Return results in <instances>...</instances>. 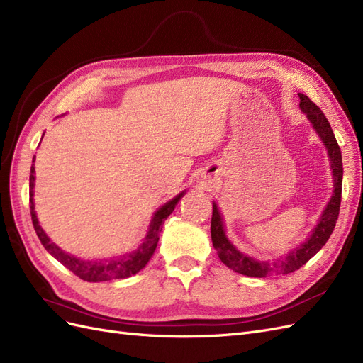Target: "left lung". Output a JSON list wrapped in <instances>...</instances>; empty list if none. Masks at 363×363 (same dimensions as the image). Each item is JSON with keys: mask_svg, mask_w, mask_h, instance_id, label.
<instances>
[{"mask_svg": "<svg viewBox=\"0 0 363 363\" xmlns=\"http://www.w3.org/2000/svg\"><path fill=\"white\" fill-rule=\"evenodd\" d=\"M300 96V107L306 113L307 119L311 121L318 136L321 138L323 144L327 148L328 157L332 163V172H333V186L335 191L330 201H328L325 211L320 223L315 227L311 238H307L304 244L294 248L288 252L284 257H280L277 262H263L256 260L242 252L238 251L235 245L230 242L224 232V224L221 213L218 211V206L213 203V212H212V224H211V233H212V244L218 252V257L221 259L224 265L235 272L242 274L248 277H269V276H280V274H289L296 269H300L304 263L309 262L318 251H320L325 242L330 238L332 232L335 230L337 216H339V206H340V194H342V156H340V148L333 135V130L328 124V121L323 111L318 107L313 101H311L304 94H298Z\"/></svg>", "mask_w": 363, "mask_h": 363, "instance_id": "left-lung-1", "label": "left lung"}]
</instances>
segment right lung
Masks as SVG:
<instances>
[{
	"mask_svg": "<svg viewBox=\"0 0 363 363\" xmlns=\"http://www.w3.org/2000/svg\"><path fill=\"white\" fill-rule=\"evenodd\" d=\"M33 188H35V167H31L30 169V213L33 227L36 230V235L40 240V244L45 247L50 255L52 257H56L62 265L67 267L77 277H80L84 281H108L116 279H127L130 276H135L136 272L144 268L151 259V256L155 255V250L159 242V233L162 232V224L164 223V219L172 213L175 206H177L182 196L184 195V192L179 194L175 199H172L171 201H168L159 208L151 219V224L144 242L138 247V250L128 252V255L108 260H80L60 250L54 242H51L50 238L39 225L38 216L35 212V203H33Z\"/></svg>",
	"mask_w": 363,
	"mask_h": 363,
	"instance_id": "obj_1",
	"label": "right lung"
}]
</instances>
